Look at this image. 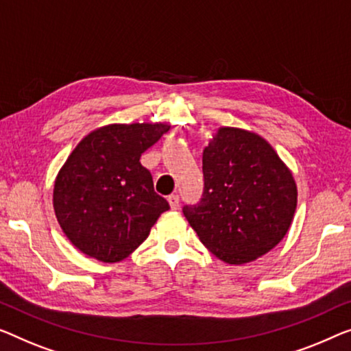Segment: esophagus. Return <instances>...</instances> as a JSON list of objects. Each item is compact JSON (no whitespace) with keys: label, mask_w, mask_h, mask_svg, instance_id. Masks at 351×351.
<instances>
[{"label":"esophagus","mask_w":351,"mask_h":351,"mask_svg":"<svg viewBox=\"0 0 351 351\" xmlns=\"http://www.w3.org/2000/svg\"><path fill=\"white\" fill-rule=\"evenodd\" d=\"M169 205L171 209H178V206H180V197L176 195V193H171V195H169Z\"/></svg>","instance_id":"34e87169"}]
</instances>
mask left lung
Instances as JSON below:
<instances>
[{"label": "left lung", "instance_id": "obj_1", "mask_svg": "<svg viewBox=\"0 0 351 351\" xmlns=\"http://www.w3.org/2000/svg\"><path fill=\"white\" fill-rule=\"evenodd\" d=\"M202 200L182 213L200 241L228 265L249 263L280 243L298 191L291 171L260 135L221 128L203 151Z\"/></svg>", "mask_w": 351, "mask_h": 351}]
</instances>
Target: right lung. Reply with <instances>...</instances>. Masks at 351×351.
I'll return each instance as SVG.
<instances>
[{
  "mask_svg": "<svg viewBox=\"0 0 351 351\" xmlns=\"http://www.w3.org/2000/svg\"><path fill=\"white\" fill-rule=\"evenodd\" d=\"M167 124H110L75 146L55 181L53 208L62 232L88 257L114 263L148 238L169 209L154 192L142 156Z\"/></svg>",
  "mask_w": 351,
  "mask_h": 351,
  "instance_id": "1",
  "label": "right lung"
}]
</instances>
